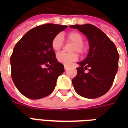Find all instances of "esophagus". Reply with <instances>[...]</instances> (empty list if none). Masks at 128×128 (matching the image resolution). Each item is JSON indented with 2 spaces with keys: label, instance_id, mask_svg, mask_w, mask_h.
<instances>
[{
  "label": "esophagus",
  "instance_id": "1",
  "mask_svg": "<svg viewBox=\"0 0 128 128\" xmlns=\"http://www.w3.org/2000/svg\"><path fill=\"white\" fill-rule=\"evenodd\" d=\"M64 69L65 70L68 69V66H64Z\"/></svg>",
  "mask_w": 128,
  "mask_h": 128
}]
</instances>
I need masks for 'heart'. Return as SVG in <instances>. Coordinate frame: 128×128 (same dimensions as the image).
Masks as SVG:
<instances>
[{
  "mask_svg": "<svg viewBox=\"0 0 128 128\" xmlns=\"http://www.w3.org/2000/svg\"><path fill=\"white\" fill-rule=\"evenodd\" d=\"M68 41L74 43L71 51L72 52H78L80 54H84L86 51V46L84 44V38L82 34L78 32H70L67 35ZM64 44V39L61 34H58L54 37L51 42V46L54 50L59 51L61 49ZM78 54L72 53L68 54L64 52L59 53L57 55V59L59 62L64 64L65 66H68L73 62L77 61L78 60Z\"/></svg>",
  "mask_w": 128,
  "mask_h": 128,
  "instance_id": "1",
  "label": "heart"
}]
</instances>
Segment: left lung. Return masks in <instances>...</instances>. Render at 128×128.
Wrapping results in <instances>:
<instances>
[{
  "instance_id": "8db88e82",
  "label": "left lung",
  "mask_w": 128,
  "mask_h": 128,
  "mask_svg": "<svg viewBox=\"0 0 128 128\" xmlns=\"http://www.w3.org/2000/svg\"><path fill=\"white\" fill-rule=\"evenodd\" d=\"M88 38V56L79 62L78 74L72 83L76 92L88 99H94L107 92L112 85L118 66V55L114 42L96 26L85 24L70 25ZM89 68V72L85 70Z\"/></svg>"
}]
</instances>
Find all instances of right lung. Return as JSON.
<instances>
[{
	"label": "right lung",
	"mask_w": 128,
	"mask_h": 128,
	"mask_svg": "<svg viewBox=\"0 0 128 128\" xmlns=\"http://www.w3.org/2000/svg\"><path fill=\"white\" fill-rule=\"evenodd\" d=\"M67 27L55 24L36 26L16 43L10 58L11 75L15 86L24 96L39 99L53 91L64 68L58 62L51 42Z\"/></svg>",
	"instance_id": "obj_1"
}]
</instances>
